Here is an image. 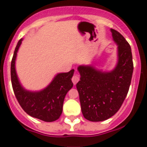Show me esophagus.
Returning <instances> with one entry per match:
<instances>
[{"instance_id":"obj_1","label":"esophagus","mask_w":147,"mask_h":147,"mask_svg":"<svg viewBox=\"0 0 147 147\" xmlns=\"http://www.w3.org/2000/svg\"><path fill=\"white\" fill-rule=\"evenodd\" d=\"M79 81H80V76H79V75H77V74H75L74 76L72 77L73 83H74V85H76V83H77Z\"/></svg>"}]
</instances>
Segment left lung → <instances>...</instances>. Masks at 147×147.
Masks as SVG:
<instances>
[{
  "mask_svg": "<svg viewBox=\"0 0 147 147\" xmlns=\"http://www.w3.org/2000/svg\"><path fill=\"white\" fill-rule=\"evenodd\" d=\"M118 45V62L111 71H102L93 65H80V81L76 84L82 113L90 121H102L112 117L124 102L133 72L129 44L116 30L110 29Z\"/></svg>",
  "mask_w": 147,
  "mask_h": 147,
  "instance_id": "obj_1",
  "label": "left lung"
}]
</instances>
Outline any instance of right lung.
<instances>
[{
	"mask_svg": "<svg viewBox=\"0 0 147 147\" xmlns=\"http://www.w3.org/2000/svg\"><path fill=\"white\" fill-rule=\"evenodd\" d=\"M23 39L18 41L11 62V80L16 98L23 110L34 118L46 122L57 120L62 112L64 98L72 88L71 81L74 70L67 73H59L51 82L40 91H30L23 88L18 80L15 70L17 53Z\"/></svg>",
	"mask_w": 147,
	"mask_h": 147,
	"instance_id": "obj_1",
	"label": "right lung"
}]
</instances>
